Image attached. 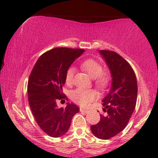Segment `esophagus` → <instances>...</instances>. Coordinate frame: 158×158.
I'll return each instance as SVG.
<instances>
[{
  "instance_id": "esophagus-1",
  "label": "esophagus",
  "mask_w": 158,
  "mask_h": 158,
  "mask_svg": "<svg viewBox=\"0 0 158 158\" xmlns=\"http://www.w3.org/2000/svg\"><path fill=\"white\" fill-rule=\"evenodd\" d=\"M80 111L82 113H84V114H86V113L89 112V111H88V110L84 109V108H80Z\"/></svg>"
}]
</instances>
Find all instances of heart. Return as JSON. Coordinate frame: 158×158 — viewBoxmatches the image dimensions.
I'll return each mask as SVG.
<instances>
[{
  "instance_id": "heart-1",
  "label": "heart",
  "mask_w": 158,
  "mask_h": 158,
  "mask_svg": "<svg viewBox=\"0 0 158 158\" xmlns=\"http://www.w3.org/2000/svg\"><path fill=\"white\" fill-rule=\"evenodd\" d=\"M81 67L94 79V84L100 90H105L109 86L111 76L108 73L102 72L103 68L101 63L93 59H88L81 64ZM75 69L70 67L65 73V81L67 84L72 85L74 82ZM72 100L81 106H87L98 98V93L95 89H84L77 88L71 94Z\"/></svg>"
}]
</instances>
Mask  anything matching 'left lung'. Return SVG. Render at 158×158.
<instances>
[{"label":"left lung","mask_w":158,"mask_h":158,"mask_svg":"<svg viewBox=\"0 0 158 158\" xmlns=\"http://www.w3.org/2000/svg\"><path fill=\"white\" fill-rule=\"evenodd\" d=\"M112 77L109 93L102 100L103 111L98 123L91 126L92 133L101 139H109L126 127L136 105L138 86L133 68L116 52L100 50Z\"/></svg>","instance_id":"left-lung-1"}]
</instances>
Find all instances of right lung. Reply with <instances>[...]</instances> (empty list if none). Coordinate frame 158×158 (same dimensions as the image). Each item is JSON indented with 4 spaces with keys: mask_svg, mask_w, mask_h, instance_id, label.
I'll list each match as a JSON object with an SVG mask.
<instances>
[{
    "mask_svg": "<svg viewBox=\"0 0 158 158\" xmlns=\"http://www.w3.org/2000/svg\"><path fill=\"white\" fill-rule=\"evenodd\" d=\"M84 52V49H52L39 57L30 74L27 90L31 112L40 128L51 137L67 133L73 116L79 111L73 103L63 108L57 102L68 100L62 92L66 71Z\"/></svg>",
    "mask_w": 158,
    "mask_h": 158,
    "instance_id": "right-lung-1",
    "label": "right lung"
}]
</instances>
